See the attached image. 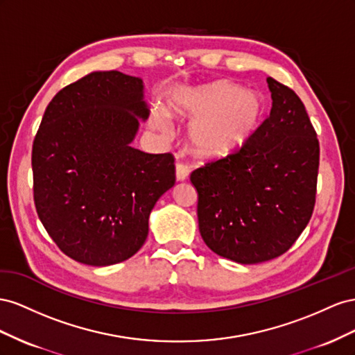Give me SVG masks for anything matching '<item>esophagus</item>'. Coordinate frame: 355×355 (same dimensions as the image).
I'll use <instances>...</instances> for the list:
<instances>
[{
    "mask_svg": "<svg viewBox=\"0 0 355 355\" xmlns=\"http://www.w3.org/2000/svg\"><path fill=\"white\" fill-rule=\"evenodd\" d=\"M189 172H190L189 166H187L186 164H183V162H178V164H177V168H175V174H177V180H180V181H183V180H186V178L189 177Z\"/></svg>",
    "mask_w": 355,
    "mask_h": 355,
    "instance_id": "34e87169",
    "label": "esophagus"
}]
</instances>
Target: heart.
<instances>
[{"label":"heart","instance_id":"heart-1","mask_svg":"<svg viewBox=\"0 0 355 355\" xmlns=\"http://www.w3.org/2000/svg\"><path fill=\"white\" fill-rule=\"evenodd\" d=\"M178 117L196 119L190 128L195 153L217 159L235 153L254 134L263 117V101L250 90L227 82H217L178 92L171 103ZM155 123L165 129V119Z\"/></svg>","mask_w":355,"mask_h":355}]
</instances>
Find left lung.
<instances>
[{
  "instance_id": "obj_1",
  "label": "left lung",
  "mask_w": 355,
  "mask_h": 355,
  "mask_svg": "<svg viewBox=\"0 0 355 355\" xmlns=\"http://www.w3.org/2000/svg\"><path fill=\"white\" fill-rule=\"evenodd\" d=\"M268 85L270 114L247 143L190 174L202 239L244 265L284 254L315 207L317 132L295 90L272 77Z\"/></svg>"
}]
</instances>
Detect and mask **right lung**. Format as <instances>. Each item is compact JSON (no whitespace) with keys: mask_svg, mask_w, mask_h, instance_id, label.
I'll list each match as a JSON object with an SVG mask.
<instances>
[{"mask_svg":"<svg viewBox=\"0 0 355 355\" xmlns=\"http://www.w3.org/2000/svg\"><path fill=\"white\" fill-rule=\"evenodd\" d=\"M146 120L143 80L96 71L50 101L33 144L34 204L59 250L90 266L143 247L148 216L175 184L172 153L130 147Z\"/></svg>","mask_w":355,"mask_h":355,"instance_id":"right-lung-1","label":"right lung"}]
</instances>
